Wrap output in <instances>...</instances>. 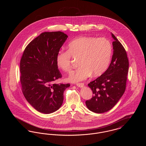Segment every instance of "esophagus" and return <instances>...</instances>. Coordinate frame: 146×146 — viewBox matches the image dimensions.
<instances>
[{
	"label": "esophagus",
	"instance_id": "1",
	"mask_svg": "<svg viewBox=\"0 0 146 146\" xmlns=\"http://www.w3.org/2000/svg\"><path fill=\"white\" fill-rule=\"evenodd\" d=\"M76 85L77 86H78L79 88H82V87H83L84 85V83H77Z\"/></svg>",
	"mask_w": 146,
	"mask_h": 146
}]
</instances>
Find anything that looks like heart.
<instances>
[{
    "label": "heart",
    "instance_id": "1",
    "mask_svg": "<svg viewBox=\"0 0 146 146\" xmlns=\"http://www.w3.org/2000/svg\"><path fill=\"white\" fill-rule=\"evenodd\" d=\"M112 52L111 43L104 38L80 36L71 41L67 51L60 50L56 56L57 66L68 72L70 69L71 57H79V67L68 77L71 82L83 80L92 74L93 76L102 74L107 69Z\"/></svg>",
    "mask_w": 146,
    "mask_h": 146
}]
</instances>
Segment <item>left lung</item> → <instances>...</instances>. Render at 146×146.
Returning <instances> with one entry per match:
<instances>
[{
	"instance_id": "1",
	"label": "left lung",
	"mask_w": 146,
	"mask_h": 146,
	"mask_svg": "<svg viewBox=\"0 0 146 146\" xmlns=\"http://www.w3.org/2000/svg\"><path fill=\"white\" fill-rule=\"evenodd\" d=\"M113 54L111 62L104 74L88 84L92 91L90 100L85 102L91 111L102 113L117 104L125 92L129 61L124 48L113 33Z\"/></svg>"
}]
</instances>
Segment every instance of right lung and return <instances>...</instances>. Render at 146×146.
I'll return each instance as SVG.
<instances>
[{
	"label": "right lung",
	"mask_w": 146,
	"mask_h": 146,
	"mask_svg": "<svg viewBox=\"0 0 146 146\" xmlns=\"http://www.w3.org/2000/svg\"><path fill=\"white\" fill-rule=\"evenodd\" d=\"M68 38L62 32H44L28 44L20 61V82L28 103L39 112L50 114L62 106L70 84H55L62 77L56 56Z\"/></svg>",
	"instance_id": "add662e5"
}]
</instances>
